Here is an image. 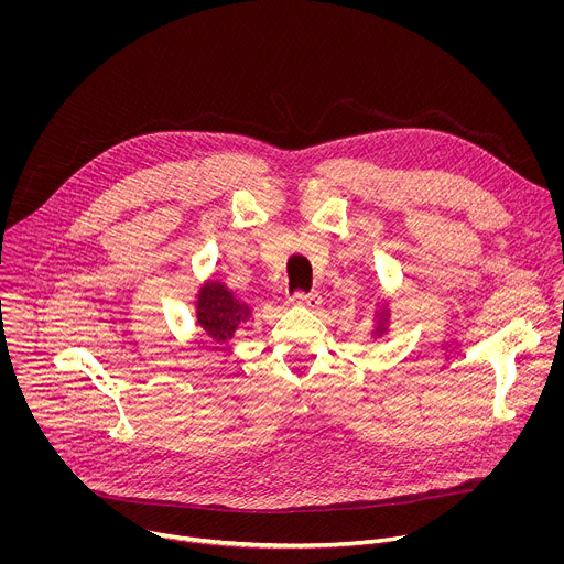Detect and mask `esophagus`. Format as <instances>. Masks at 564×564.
<instances>
[{"instance_id":"obj_1","label":"esophagus","mask_w":564,"mask_h":564,"mask_svg":"<svg viewBox=\"0 0 564 564\" xmlns=\"http://www.w3.org/2000/svg\"><path fill=\"white\" fill-rule=\"evenodd\" d=\"M292 303L301 305V307H307V310H318L321 303H324V299H321V294H316V292H312V294H294Z\"/></svg>"}]
</instances>
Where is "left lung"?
I'll return each instance as SVG.
<instances>
[{
  "mask_svg": "<svg viewBox=\"0 0 564 564\" xmlns=\"http://www.w3.org/2000/svg\"><path fill=\"white\" fill-rule=\"evenodd\" d=\"M392 324V310H390V296L379 294L372 307V321H370V339H381L388 335Z\"/></svg>",
  "mask_w": 564,
  "mask_h": 564,
  "instance_id": "left-lung-1",
  "label": "left lung"
}]
</instances>
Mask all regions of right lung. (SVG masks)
Returning <instances> with one entry per match:
<instances>
[{"instance_id": "1", "label": "right lung", "mask_w": 564, "mask_h": 564, "mask_svg": "<svg viewBox=\"0 0 564 564\" xmlns=\"http://www.w3.org/2000/svg\"><path fill=\"white\" fill-rule=\"evenodd\" d=\"M194 318L207 339L218 346H227L252 318V305L238 299L223 281L205 279L196 292Z\"/></svg>"}]
</instances>
